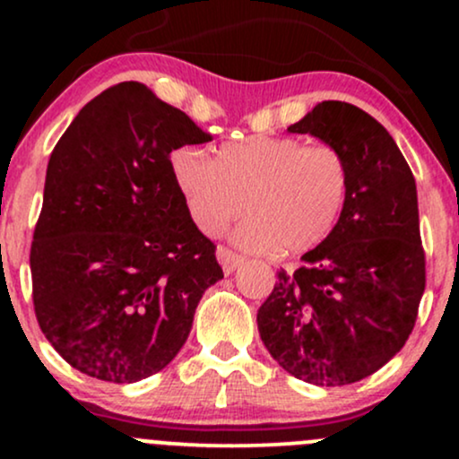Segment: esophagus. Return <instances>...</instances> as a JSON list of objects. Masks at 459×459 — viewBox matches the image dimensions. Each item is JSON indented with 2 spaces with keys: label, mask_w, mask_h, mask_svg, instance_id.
<instances>
[{
  "label": "esophagus",
  "mask_w": 459,
  "mask_h": 459,
  "mask_svg": "<svg viewBox=\"0 0 459 459\" xmlns=\"http://www.w3.org/2000/svg\"><path fill=\"white\" fill-rule=\"evenodd\" d=\"M218 261L222 263L224 273H233L237 267H239L241 263H244V256L237 255V252H233V250H229V247H226V246H220L218 247Z\"/></svg>",
  "instance_id": "obj_1"
}]
</instances>
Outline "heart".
<instances>
[{
  "label": "heart",
  "mask_w": 459,
  "mask_h": 459,
  "mask_svg": "<svg viewBox=\"0 0 459 459\" xmlns=\"http://www.w3.org/2000/svg\"><path fill=\"white\" fill-rule=\"evenodd\" d=\"M172 178L194 224L220 235L237 230L247 250L299 255L328 239L345 212L351 172L345 152L296 135H247L220 146L212 160L194 146L170 157Z\"/></svg>",
  "instance_id": "1"
}]
</instances>
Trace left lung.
<instances>
[{
  "mask_svg": "<svg viewBox=\"0 0 459 459\" xmlns=\"http://www.w3.org/2000/svg\"><path fill=\"white\" fill-rule=\"evenodd\" d=\"M289 131L345 152L350 196L328 239L296 272H278L256 324L284 371L345 386L386 365L414 330L425 291L416 183L391 134L356 105L324 101Z\"/></svg>",
  "mask_w": 459,
  "mask_h": 459,
  "instance_id": "1",
  "label": "left lung"
}]
</instances>
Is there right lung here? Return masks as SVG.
Returning a JSON list of instances; mask_svg holds the SVG:
<instances>
[{
    "label": "right lung",
    "mask_w": 459,
    "mask_h": 459,
    "mask_svg": "<svg viewBox=\"0 0 459 459\" xmlns=\"http://www.w3.org/2000/svg\"><path fill=\"white\" fill-rule=\"evenodd\" d=\"M209 140L138 82L94 97L57 140L30 250L31 299L77 371L114 384L161 371L204 289L224 278L170 168L172 151Z\"/></svg>",
    "instance_id": "right-lung-1"
}]
</instances>
